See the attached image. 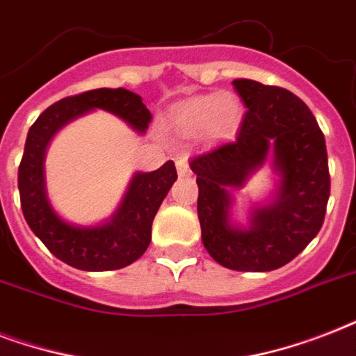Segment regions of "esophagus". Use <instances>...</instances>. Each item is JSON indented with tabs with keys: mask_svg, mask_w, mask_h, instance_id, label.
Listing matches in <instances>:
<instances>
[{
	"mask_svg": "<svg viewBox=\"0 0 356 356\" xmlns=\"http://www.w3.org/2000/svg\"><path fill=\"white\" fill-rule=\"evenodd\" d=\"M177 172L181 177H184V175H190V168H188V162H186V159H177Z\"/></svg>",
	"mask_w": 356,
	"mask_h": 356,
	"instance_id": "esophagus-1",
	"label": "esophagus"
}]
</instances>
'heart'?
Segmentation results:
<instances>
[{
	"label": "heart",
	"instance_id": "b5f03b06",
	"mask_svg": "<svg viewBox=\"0 0 356 356\" xmlns=\"http://www.w3.org/2000/svg\"><path fill=\"white\" fill-rule=\"evenodd\" d=\"M242 116L240 97L233 92H218L179 103L170 114V123L183 136L203 134L209 140H223L236 133Z\"/></svg>",
	"mask_w": 356,
	"mask_h": 356
}]
</instances>
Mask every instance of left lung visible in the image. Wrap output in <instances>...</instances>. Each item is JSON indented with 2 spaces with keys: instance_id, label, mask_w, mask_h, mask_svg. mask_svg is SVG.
Instances as JSON below:
<instances>
[{
  "instance_id": "obj_1",
  "label": "left lung",
  "mask_w": 356,
  "mask_h": 356,
  "mask_svg": "<svg viewBox=\"0 0 356 356\" xmlns=\"http://www.w3.org/2000/svg\"><path fill=\"white\" fill-rule=\"evenodd\" d=\"M248 113L234 142L190 161L197 175L203 245L218 264L236 271H271L296 259L320 233L331 192L325 138L314 114L279 86L234 79ZM268 158L280 175L271 204L252 209L249 228L230 223L232 198Z\"/></svg>"
}]
</instances>
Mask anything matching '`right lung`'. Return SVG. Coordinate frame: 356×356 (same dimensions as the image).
I'll return each mask as SVG.
<instances>
[{
  "label": "right lung",
  "mask_w": 356,
  "mask_h": 356,
  "mask_svg": "<svg viewBox=\"0 0 356 356\" xmlns=\"http://www.w3.org/2000/svg\"><path fill=\"white\" fill-rule=\"evenodd\" d=\"M96 108L118 116L138 133H145L151 122L142 97L125 88H97L53 103L27 133L18 188L25 222L57 259L83 271H111L144 254L151 242L153 218L177 181V170L173 161H168L155 172L134 173L118 211L102 225L81 227L64 222L47 200L44 156L58 129Z\"/></svg>",
  "instance_id": "obj_1"
}]
</instances>
